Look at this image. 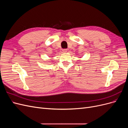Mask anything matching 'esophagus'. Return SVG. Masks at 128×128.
<instances>
[{
	"label": "esophagus",
	"mask_w": 128,
	"mask_h": 128,
	"mask_svg": "<svg viewBox=\"0 0 128 128\" xmlns=\"http://www.w3.org/2000/svg\"><path fill=\"white\" fill-rule=\"evenodd\" d=\"M62 51L64 53H66L67 52V49H64L62 50Z\"/></svg>",
	"instance_id": "esophagus-1"
}]
</instances>
